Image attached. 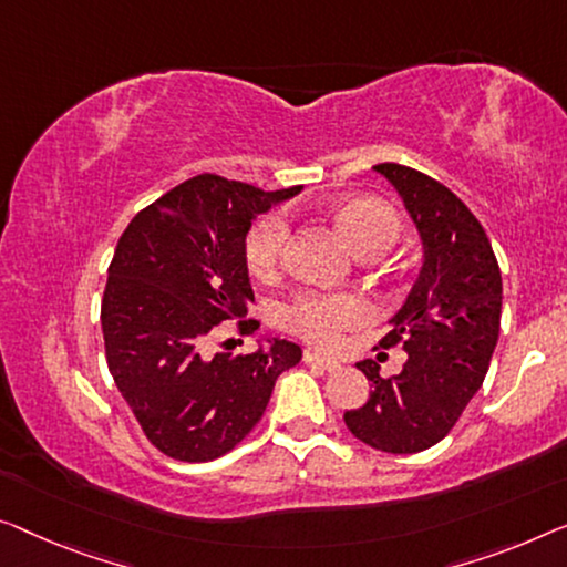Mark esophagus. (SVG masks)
Wrapping results in <instances>:
<instances>
[{"label": "esophagus", "mask_w": 567, "mask_h": 567, "mask_svg": "<svg viewBox=\"0 0 567 567\" xmlns=\"http://www.w3.org/2000/svg\"><path fill=\"white\" fill-rule=\"evenodd\" d=\"M306 364H316L320 369L326 371H336L338 367H341V361L328 357V353H318V351H306Z\"/></svg>", "instance_id": "esophagus-1"}]
</instances>
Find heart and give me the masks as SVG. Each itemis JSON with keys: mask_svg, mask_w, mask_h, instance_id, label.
Here are the masks:
<instances>
[{"mask_svg": "<svg viewBox=\"0 0 567 567\" xmlns=\"http://www.w3.org/2000/svg\"><path fill=\"white\" fill-rule=\"evenodd\" d=\"M336 221L361 257H382L400 236V218L386 203L377 198L346 200L336 210ZM287 244H290V224L282 214L259 218L247 234V244H244L251 275L259 280H272L280 275L287 257ZM277 316L292 333H300L316 343H331L341 331L367 323L371 310L367 300L351 292L300 290L282 302Z\"/></svg>", "mask_w": 567, "mask_h": 567, "instance_id": "b5f03b06", "label": "heart"}]
</instances>
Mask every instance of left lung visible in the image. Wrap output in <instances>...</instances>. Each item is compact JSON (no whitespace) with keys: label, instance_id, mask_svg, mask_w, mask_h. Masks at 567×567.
<instances>
[{"label":"left lung","instance_id":"8db88e82","mask_svg":"<svg viewBox=\"0 0 567 567\" xmlns=\"http://www.w3.org/2000/svg\"><path fill=\"white\" fill-rule=\"evenodd\" d=\"M422 241L415 285L390 320L379 346L402 343L400 374L379 377L374 361H359L369 400L343 415L346 427L377 451L420 453L451 433L481 390L499 341L502 272L492 241L466 203L412 167L382 163Z\"/></svg>","mask_w":567,"mask_h":567}]
</instances>
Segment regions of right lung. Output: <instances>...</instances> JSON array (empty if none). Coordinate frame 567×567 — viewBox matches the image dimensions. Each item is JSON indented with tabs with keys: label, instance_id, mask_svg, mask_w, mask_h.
<instances>
[{
	"label": "right lung",
	"instance_id": "right-lung-1",
	"mask_svg": "<svg viewBox=\"0 0 567 567\" xmlns=\"http://www.w3.org/2000/svg\"><path fill=\"white\" fill-rule=\"evenodd\" d=\"M300 190L196 175L142 208L116 244L101 300L106 364L147 441L175 461L229 453L265 415L277 377L302 359L285 338L206 357L226 320H239L241 336L259 328L247 318L244 244L257 214Z\"/></svg>",
	"mask_w": 567,
	"mask_h": 567
}]
</instances>
